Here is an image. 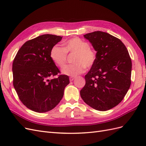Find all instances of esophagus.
<instances>
[{
	"label": "esophagus",
	"instance_id": "1",
	"mask_svg": "<svg viewBox=\"0 0 146 146\" xmlns=\"http://www.w3.org/2000/svg\"><path fill=\"white\" fill-rule=\"evenodd\" d=\"M74 78H75V77H69V80H70V82H72V81L74 80Z\"/></svg>",
	"mask_w": 146,
	"mask_h": 146
}]
</instances>
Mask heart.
<instances>
[{"instance_id": "heart-1", "label": "heart", "mask_w": 146, "mask_h": 146, "mask_svg": "<svg viewBox=\"0 0 146 146\" xmlns=\"http://www.w3.org/2000/svg\"><path fill=\"white\" fill-rule=\"evenodd\" d=\"M64 48L58 45L53 46L50 56L54 63L60 68L64 66L67 60V53H76L73 64L66 66L61 70L62 74L76 77L85 71L86 67L90 68L96 61L95 52L90 48L89 44L80 38L75 37L64 43Z\"/></svg>"}]
</instances>
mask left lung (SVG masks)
<instances>
[{"instance_id":"left-lung-1","label":"left lung","mask_w":146,"mask_h":146,"mask_svg":"<svg viewBox=\"0 0 146 146\" xmlns=\"http://www.w3.org/2000/svg\"><path fill=\"white\" fill-rule=\"evenodd\" d=\"M83 36L97 53L80 96L92 108L107 111L120 103L129 90L131 60L123 43L110 34L96 31Z\"/></svg>"}]
</instances>
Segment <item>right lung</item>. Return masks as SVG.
Instances as JSON below:
<instances>
[{
  "mask_svg": "<svg viewBox=\"0 0 146 146\" xmlns=\"http://www.w3.org/2000/svg\"><path fill=\"white\" fill-rule=\"evenodd\" d=\"M62 38L46 34L31 39L20 48L13 60V86L22 103L35 112L45 113L54 108L69 83L66 75L50 79L60 72L50 52Z\"/></svg>",
  "mask_w": 146,
  "mask_h": 146,
  "instance_id": "add662e5",
  "label": "right lung"
}]
</instances>
